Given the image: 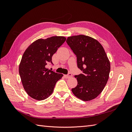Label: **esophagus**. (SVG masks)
Wrapping results in <instances>:
<instances>
[{
	"mask_svg": "<svg viewBox=\"0 0 132 132\" xmlns=\"http://www.w3.org/2000/svg\"><path fill=\"white\" fill-rule=\"evenodd\" d=\"M72 76H73L72 74L69 73V74H68V75H64V77L65 78L68 79V78H71V77H72Z\"/></svg>",
	"mask_w": 132,
	"mask_h": 132,
	"instance_id": "esophagus-1",
	"label": "esophagus"
}]
</instances>
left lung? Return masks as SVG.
<instances>
[{"instance_id": "left-lung-1", "label": "left lung", "mask_w": 132, "mask_h": 132, "mask_svg": "<svg viewBox=\"0 0 132 132\" xmlns=\"http://www.w3.org/2000/svg\"><path fill=\"white\" fill-rule=\"evenodd\" d=\"M66 42L77 55L78 67L82 71L75 76L78 84L71 91L82 101L92 100L106 85L111 69L109 59L101 43L88 36H70Z\"/></svg>"}]
</instances>
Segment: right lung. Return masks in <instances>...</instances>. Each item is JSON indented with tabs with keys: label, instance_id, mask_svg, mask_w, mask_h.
<instances>
[{
	"label": "right lung",
	"instance_id": "add662e5",
	"mask_svg": "<svg viewBox=\"0 0 132 132\" xmlns=\"http://www.w3.org/2000/svg\"><path fill=\"white\" fill-rule=\"evenodd\" d=\"M66 40L64 36L39 38L32 43L23 54L19 72L23 89L36 100H43L52 94L55 84L63 76L47 69L52 57Z\"/></svg>",
	"mask_w": 132,
	"mask_h": 132
}]
</instances>
